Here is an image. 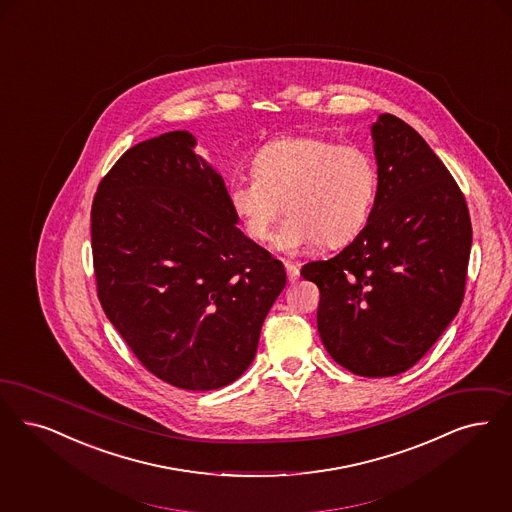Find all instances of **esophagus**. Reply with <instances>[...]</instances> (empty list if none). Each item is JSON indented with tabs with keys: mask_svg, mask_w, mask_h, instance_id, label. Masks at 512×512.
Returning <instances> with one entry per match:
<instances>
[{
	"mask_svg": "<svg viewBox=\"0 0 512 512\" xmlns=\"http://www.w3.org/2000/svg\"><path fill=\"white\" fill-rule=\"evenodd\" d=\"M287 280L293 284L299 280V268L293 263H286Z\"/></svg>",
	"mask_w": 512,
	"mask_h": 512,
	"instance_id": "esophagus-1",
	"label": "esophagus"
}]
</instances>
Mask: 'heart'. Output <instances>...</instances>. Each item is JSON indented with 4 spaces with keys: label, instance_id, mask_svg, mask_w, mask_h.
Segmentation results:
<instances>
[{
    "label": "heart",
    "instance_id": "obj_1",
    "mask_svg": "<svg viewBox=\"0 0 512 512\" xmlns=\"http://www.w3.org/2000/svg\"><path fill=\"white\" fill-rule=\"evenodd\" d=\"M251 173L228 184V205L253 242L268 240L284 207L287 217L274 240L284 251L352 242L368 225L379 188L368 150L322 135L263 144Z\"/></svg>",
    "mask_w": 512,
    "mask_h": 512
}]
</instances>
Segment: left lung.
<instances>
[{
  "label": "left lung",
  "instance_id": "left-lung-1",
  "mask_svg": "<svg viewBox=\"0 0 512 512\" xmlns=\"http://www.w3.org/2000/svg\"><path fill=\"white\" fill-rule=\"evenodd\" d=\"M379 188L366 228L339 255L301 268L320 289L318 333L362 377L417 364L459 312L472 226L463 192L408 123L371 125Z\"/></svg>",
  "mask_w": 512,
  "mask_h": 512
}]
</instances>
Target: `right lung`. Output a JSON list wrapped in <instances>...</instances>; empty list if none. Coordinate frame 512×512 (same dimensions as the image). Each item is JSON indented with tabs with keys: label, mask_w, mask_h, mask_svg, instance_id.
I'll list each match as a JSON object with an SVG mask.
<instances>
[{
	"label": "right lung",
	"mask_w": 512,
	"mask_h": 512,
	"mask_svg": "<svg viewBox=\"0 0 512 512\" xmlns=\"http://www.w3.org/2000/svg\"><path fill=\"white\" fill-rule=\"evenodd\" d=\"M188 131L129 148L91 207L97 295L150 373L215 390L253 362L284 265L238 228L223 177Z\"/></svg>",
	"instance_id": "right-lung-1"
}]
</instances>
